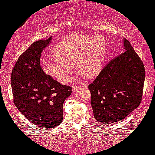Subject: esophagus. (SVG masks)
<instances>
[{
    "label": "esophagus",
    "mask_w": 155,
    "mask_h": 155,
    "mask_svg": "<svg viewBox=\"0 0 155 155\" xmlns=\"http://www.w3.org/2000/svg\"><path fill=\"white\" fill-rule=\"evenodd\" d=\"M86 87V84L79 85V86H74L73 88H72V91H77L78 89L82 88V87Z\"/></svg>",
    "instance_id": "obj_1"
}]
</instances>
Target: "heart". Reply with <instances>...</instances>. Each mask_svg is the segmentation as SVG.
Instances as JSON below:
<instances>
[{
    "mask_svg": "<svg viewBox=\"0 0 155 155\" xmlns=\"http://www.w3.org/2000/svg\"><path fill=\"white\" fill-rule=\"evenodd\" d=\"M54 59L44 58V71L61 84L70 81L75 64L77 69L87 77L97 74L106 56L107 45L101 35H74L60 41L54 48Z\"/></svg>",
    "mask_w": 155,
    "mask_h": 155,
    "instance_id": "b5f03b06",
    "label": "heart"
}]
</instances>
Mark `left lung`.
<instances>
[{
	"instance_id": "obj_1",
	"label": "left lung",
	"mask_w": 155,
	"mask_h": 155,
	"mask_svg": "<svg viewBox=\"0 0 155 155\" xmlns=\"http://www.w3.org/2000/svg\"><path fill=\"white\" fill-rule=\"evenodd\" d=\"M124 47V51L109 61L88 85L94 117L102 124L124 119L142 99L144 64L125 38Z\"/></svg>"
}]
</instances>
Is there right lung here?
<instances>
[{"instance_id": "1", "label": "right lung", "mask_w": 155, "mask_h": 155, "mask_svg": "<svg viewBox=\"0 0 155 155\" xmlns=\"http://www.w3.org/2000/svg\"><path fill=\"white\" fill-rule=\"evenodd\" d=\"M52 38L33 43L18 58L11 73L14 103L30 122L45 130L63 120V104L72 87L46 74L41 67L42 51Z\"/></svg>"}]
</instances>
